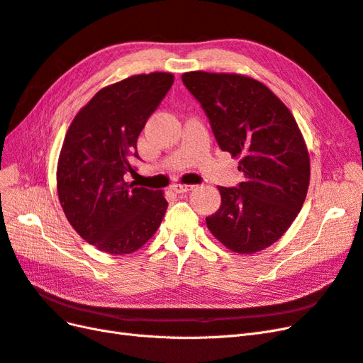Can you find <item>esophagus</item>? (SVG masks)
<instances>
[{
	"mask_svg": "<svg viewBox=\"0 0 363 363\" xmlns=\"http://www.w3.org/2000/svg\"><path fill=\"white\" fill-rule=\"evenodd\" d=\"M194 188H195L194 184H180V183H177V184L172 186V191H174L175 194H184V192L192 191Z\"/></svg>",
	"mask_w": 363,
	"mask_h": 363,
	"instance_id": "1",
	"label": "esophagus"
}]
</instances>
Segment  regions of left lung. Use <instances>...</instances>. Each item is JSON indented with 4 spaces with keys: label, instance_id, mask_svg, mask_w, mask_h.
Masks as SVG:
<instances>
[{
    "label": "left lung",
    "instance_id": "1",
    "mask_svg": "<svg viewBox=\"0 0 363 363\" xmlns=\"http://www.w3.org/2000/svg\"><path fill=\"white\" fill-rule=\"evenodd\" d=\"M182 80L211 121L223 151L239 159L244 182L218 186L221 206L207 228L228 250L252 255L286 233L311 182V159L298 124L280 98L252 77L184 72Z\"/></svg>",
    "mask_w": 363,
    "mask_h": 363
}]
</instances>
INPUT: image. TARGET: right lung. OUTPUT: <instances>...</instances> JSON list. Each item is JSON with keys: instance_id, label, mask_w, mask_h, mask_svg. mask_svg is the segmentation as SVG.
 I'll return each mask as SVG.
<instances>
[{"instance_id": "1", "label": "right lung", "mask_w": 363, "mask_h": 363, "mask_svg": "<svg viewBox=\"0 0 363 363\" xmlns=\"http://www.w3.org/2000/svg\"><path fill=\"white\" fill-rule=\"evenodd\" d=\"M174 83L169 72L131 75L98 91L75 115L57 162L65 216L87 244L107 255H130L157 232L167 212L163 191L135 188L136 142Z\"/></svg>"}]
</instances>
